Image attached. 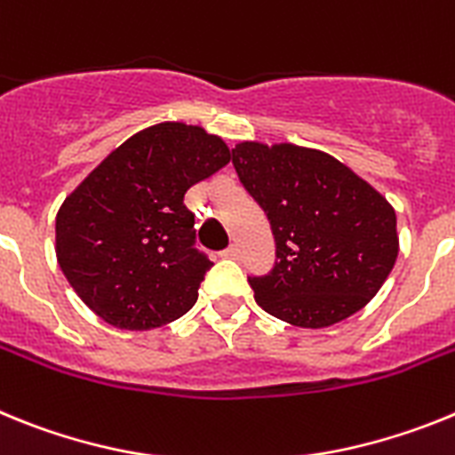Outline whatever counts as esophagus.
<instances>
[{
  "label": "esophagus",
  "instance_id": "obj_1",
  "mask_svg": "<svg viewBox=\"0 0 455 455\" xmlns=\"http://www.w3.org/2000/svg\"><path fill=\"white\" fill-rule=\"evenodd\" d=\"M222 256H224V259H238V256H240V250H238V247H235V244H231V247H228V250H224V251H222Z\"/></svg>",
  "mask_w": 455,
  "mask_h": 455
}]
</instances>
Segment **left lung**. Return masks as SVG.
I'll use <instances>...</instances> for the list:
<instances>
[{"mask_svg":"<svg viewBox=\"0 0 455 455\" xmlns=\"http://www.w3.org/2000/svg\"><path fill=\"white\" fill-rule=\"evenodd\" d=\"M231 153L276 243L272 270L247 276L256 302L279 321L311 330L357 314L396 263L389 201L323 151L243 141Z\"/></svg>","mask_w":455,"mask_h":455,"instance_id":"1","label":"left lung"}]
</instances>
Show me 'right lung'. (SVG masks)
<instances>
[{"instance_id": "right-lung-1", "label": "right lung", "mask_w": 455, "mask_h": 455, "mask_svg": "<svg viewBox=\"0 0 455 455\" xmlns=\"http://www.w3.org/2000/svg\"><path fill=\"white\" fill-rule=\"evenodd\" d=\"M231 153L199 125L132 134L57 212V260L93 314L121 330L167 325L195 307L211 260L183 196Z\"/></svg>"}]
</instances>
